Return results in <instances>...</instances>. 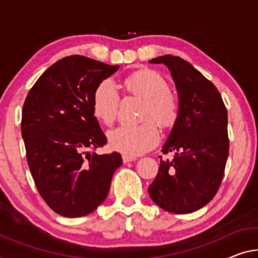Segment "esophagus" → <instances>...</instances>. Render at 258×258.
Here are the masks:
<instances>
[{"label": "esophagus", "instance_id": "34e87169", "mask_svg": "<svg viewBox=\"0 0 258 258\" xmlns=\"http://www.w3.org/2000/svg\"><path fill=\"white\" fill-rule=\"evenodd\" d=\"M122 160H123L124 164H126V162H130V161L136 160V157L128 156V154H123V156H122Z\"/></svg>", "mask_w": 258, "mask_h": 258}]
</instances>
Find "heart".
<instances>
[{
  "instance_id": "obj_1",
  "label": "heart",
  "mask_w": 258,
  "mask_h": 258,
  "mask_svg": "<svg viewBox=\"0 0 258 258\" xmlns=\"http://www.w3.org/2000/svg\"><path fill=\"white\" fill-rule=\"evenodd\" d=\"M125 88L144 99L141 118L137 125H121L108 134L109 145L125 154H142L151 150L160 140L157 121L161 125L172 124L177 117V101L169 92L167 82L152 70L136 71L125 78ZM120 102V93L115 83L105 79L93 92L92 109L98 120L106 125L115 121Z\"/></svg>"
}]
</instances>
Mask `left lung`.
<instances>
[{
    "mask_svg": "<svg viewBox=\"0 0 258 258\" xmlns=\"http://www.w3.org/2000/svg\"><path fill=\"white\" fill-rule=\"evenodd\" d=\"M150 63L165 64L179 94V112L161 152L149 195L165 211L183 215L205 207L218 191L228 157L227 109L219 91L183 58L165 55ZM161 158V157H160Z\"/></svg>",
    "mask_w": 258,
    "mask_h": 258,
    "instance_id": "obj_1",
    "label": "left lung"
}]
</instances>
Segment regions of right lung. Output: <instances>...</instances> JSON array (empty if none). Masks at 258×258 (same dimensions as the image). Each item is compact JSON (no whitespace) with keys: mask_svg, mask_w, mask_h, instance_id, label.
<instances>
[{"mask_svg":"<svg viewBox=\"0 0 258 258\" xmlns=\"http://www.w3.org/2000/svg\"><path fill=\"white\" fill-rule=\"evenodd\" d=\"M117 69L81 55L67 56L39 77L24 102L27 164L39 194L57 215L93 212L122 165L120 153L92 151L107 143L93 114V92Z\"/></svg>","mask_w":258,"mask_h":258,"instance_id":"add662e5","label":"right lung"}]
</instances>
